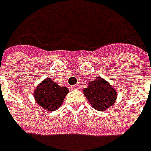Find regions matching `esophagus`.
Listing matches in <instances>:
<instances>
[{
	"label": "esophagus",
	"mask_w": 151,
	"mask_h": 151,
	"mask_svg": "<svg viewBox=\"0 0 151 151\" xmlns=\"http://www.w3.org/2000/svg\"><path fill=\"white\" fill-rule=\"evenodd\" d=\"M78 86H77V85H75V86H73L72 87H71V88H72L73 90H76V89H78Z\"/></svg>",
	"instance_id": "34e87169"
}]
</instances>
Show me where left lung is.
I'll use <instances>...</instances> for the list:
<instances>
[{"label":"left lung","instance_id":"obj_1","mask_svg":"<svg viewBox=\"0 0 151 151\" xmlns=\"http://www.w3.org/2000/svg\"><path fill=\"white\" fill-rule=\"evenodd\" d=\"M83 94L94 109L102 112L115 103L118 91L108 81L96 76L83 89Z\"/></svg>","mask_w":151,"mask_h":151}]
</instances>
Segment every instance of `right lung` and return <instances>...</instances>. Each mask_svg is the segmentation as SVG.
<instances>
[{"label": "right lung", "instance_id": "1", "mask_svg": "<svg viewBox=\"0 0 151 151\" xmlns=\"http://www.w3.org/2000/svg\"><path fill=\"white\" fill-rule=\"evenodd\" d=\"M69 92L66 86H60L52 79L45 78L33 91L36 102L49 112L57 110L63 104Z\"/></svg>", "mask_w": 151, "mask_h": 151}]
</instances>
